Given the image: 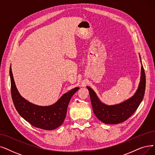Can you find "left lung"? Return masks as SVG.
Returning a JSON list of instances; mask_svg holds the SVG:
<instances>
[{"label": "left lung", "mask_w": 155, "mask_h": 155, "mask_svg": "<svg viewBox=\"0 0 155 155\" xmlns=\"http://www.w3.org/2000/svg\"><path fill=\"white\" fill-rule=\"evenodd\" d=\"M87 88L90 93L93 110L99 120L106 124H117L122 123L134 113L144 98L146 76L143 66L141 67L140 81L138 89L134 96L121 104L107 106L100 101L95 91L90 87L87 86Z\"/></svg>", "instance_id": "obj_1"}]
</instances>
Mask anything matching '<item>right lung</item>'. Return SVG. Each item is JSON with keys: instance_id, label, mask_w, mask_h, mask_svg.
Wrapping results in <instances>:
<instances>
[{"instance_id": "obj_1", "label": "right lung", "mask_w": 155, "mask_h": 155, "mask_svg": "<svg viewBox=\"0 0 155 155\" xmlns=\"http://www.w3.org/2000/svg\"><path fill=\"white\" fill-rule=\"evenodd\" d=\"M11 97L18 113L32 126L52 130L62 124L67 114L68 105L72 95L79 90L78 87L65 93L51 106H40L27 101L18 92L10 67Z\"/></svg>"}]
</instances>
